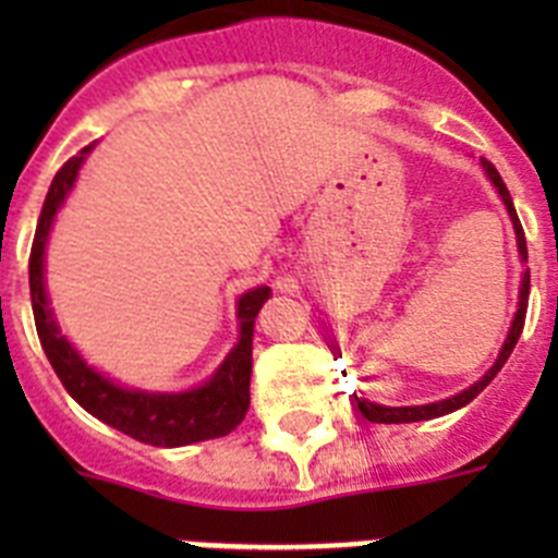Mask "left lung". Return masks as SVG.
I'll use <instances>...</instances> for the list:
<instances>
[{"label":"left lung","instance_id":"8db88e82","mask_svg":"<svg viewBox=\"0 0 558 558\" xmlns=\"http://www.w3.org/2000/svg\"><path fill=\"white\" fill-rule=\"evenodd\" d=\"M481 165H483V170H486V175L492 179V184L497 186V192H500V198H502V204H506V209H509L511 223H514V231H517V245H520L522 259H529V248H525V231H522L520 218H517V209H514V204H511L509 190H506V184H502L500 172H497L495 165H492V161H486V159H481ZM529 290H531V274H525V276H522V288H520V310H517V315H514V324H511V332H509V338H506V347L500 349V357H497L495 366L486 372V377L477 379L475 386H470L466 391L458 393V397L441 399V402H433V405H416V408H383V405H374V402H368V399H357L360 413H363L368 422H379V425H399V422H422V418L445 416V413H452V411H458V408L470 405L472 399H475L477 393L489 386L492 379H495V374L500 372L502 363L509 360V354L514 352V343H517V338H520V332H522V324H525V310H529Z\"/></svg>","mask_w":558,"mask_h":558}]
</instances>
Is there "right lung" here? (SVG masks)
<instances>
[{
    "mask_svg": "<svg viewBox=\"0 0 558 558\" xmlns=\"http://www.w3.org/2000/svg\"><path fill=\"white\" fill-rule=\"evenodd\" d=\"M88 150L92 145L75 153L56 172L47 198H44L33 248H29V299H33V315H36L44 354L77 405L142 445L184 447L206 441V438L229 436L243 422L251 405V338H254V318L270 295V288L248 290L240 299L236 304L240 343L206 386L186 393H145L113 386L111 379L83 363L81 354L69 347V340L58 332L56 322H52L47 293H44V245H47L49 226H52L58 206L63 204L66 192L75 184L77 170Z\"/></svg>",
    "mask_w": 558,
    "mask_h": 558,
    "instance_id": "obj_1",
    "label": "right lung"
}]
</instances>
